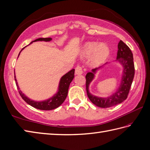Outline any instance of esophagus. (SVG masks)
Wrapping results in <instances>:
<instances>
[{"label": "esophagus", "instance_id": "esophagus-1", "mask_svg": "<svg viewBox=\"0 0 150 150\" xmlns=\"http://www.w3.org/2000/svg\"><path fill=\"white\" fill-rule=\"evenodd\" d=\"M75 73H76V74H78V75L81 74L82 73H83V68H82V67L80 66V65H78V66L76 67Z\"/></svg>", "mask_w": 150, "mask_h": 150}]
</instances>
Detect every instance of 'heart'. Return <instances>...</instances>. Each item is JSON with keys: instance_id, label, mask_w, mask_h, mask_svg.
Listing matches in <instances>:
<instances>
[{"instance_id": "heart-1", "label": "heart", "mask_w": 150, "mask_h": 150, "mask_svg": "<svg viewBox=\"0 0 150 150\" xmlns=\"http://www.w3.org/2000/svg\"><path fill=\"white\" fill-rule=\"evenodd\" d=\"M109 53V49L106 45L92 42L86 44L83 50V55L85 57H90L93 55L91 64L94 66H97L106 59Z\"/></svg>"}]
</instances>
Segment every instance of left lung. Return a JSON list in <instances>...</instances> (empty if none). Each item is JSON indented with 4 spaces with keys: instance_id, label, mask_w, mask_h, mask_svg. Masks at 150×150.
<instances>
[{
    "instance_id": "left-lung-1",
    "label": "left lung",
    "mask_w": 150,
    "mask_h": 150,
    "mask_svg": "<svg viewBox=\"0 0 150 150\" xmlns=\"http://www.w3.org/2000/svg\"><path fill=\"white\" fill-rule=\"evenodd\" d=\"M118 48L116 60H118L123 65V72L121 85L116 93L107 98L98 97L92 96L89 92L88 86L94 78V73L96 72L97 69H93L92 72H88L86 75L87 96L93 104L99 108H108L122 103L127 98L132 85L135 74L133 54L129 47L121 40L118 43Z\"/></svg>"
}]
</instances>
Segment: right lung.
Returning <instances> with one entry per match:
<instances>
[{
  "instance_id": "right-lung-1",
  "label": "right lung",
  "mask_w": 150,
  "mask_h": 150,
  "mask_svg": "<svg viewBox=\"0 0 150 150\" xmlns=\"http://www.w3.org/2000/svg\"><path fill=\"white\" fill-rule=\"evenodd\" d=\"M52 39L51 38H39V39H35V41L32 42H35V41H50ZM14 78H15V76H14ZM74 78V69H72V70L66 73V74L62 77L59 83L58 92H57V93L54 95L53 97L49 98V99L45 101H41V102H36V101L32 100L30 99V98H28V97L25 96V95L22 93V92L20 90L19 86L18 85V83L16 81V78H14V79H15L16 81V85L18 90H19L20 95L21 96V98H22L28 104L30 105L31 106L34 107L36 109H41V110L47 111V110H52V109H54L58 107H59L60 105L64 103V100H65V98H66L67 96L69 86L70 85V83H71Z\"/></svg>"
}]
</instances>
